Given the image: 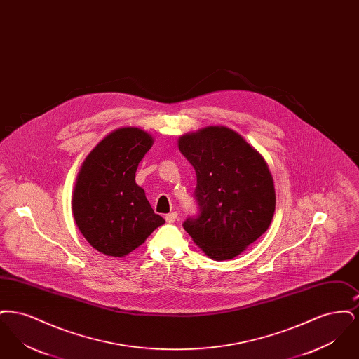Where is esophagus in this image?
<instances>
[{"instance_id":"34e87169","label":"esophagus","mask_w":359,"mask_h":359,"mask_svg":"<svg viewBox=\"0 0 359 359\" xmlns=\"http://www.w3.org/2000/svg\"><path fill=\"white\" fill-rule=\"evenodd\" d=\"M177 219V212H170L168 215H165V221L168 223L176 222Z\"/></svg>"}]
</instances>
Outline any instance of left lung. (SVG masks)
Here are the masks:
<instances>
[{
	"mask_svg": "<svg viewBox=\"0 0 359 359\" xmlns=\"http://www.w3.org/2000/svg\"><path fill=\"white\" fill-rule=\"evenodd\" d=\"M179 149L196 173L198 214L184 230L217 261L238 256L272 222L273 179L264 157L237 132L208 126L179 138Z\"/></svg>",
	"mask_w": 359,
	"mask_h": 359,
	"instance_id": "obj_1",
	"label": "left lung"
}]
</instances>
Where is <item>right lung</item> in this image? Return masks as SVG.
I'll list each match as a JSON object with an SVG mask.
<instances>
[{
	"instance_id": "add662e5",
	"label": "right lung",
	"mask_w": 359,
	"mask_h": 359,
	"mask_svg": "<svg viewBox=\"0 0 359 359\" xmlns=\"http://www.w3.org/2000/svg\"><path fill=\"white\" fill-rule=\"evenodd\" d=\"M152 144L147 132L122 128L103 138L78 173L74 219L88 243L106 256L129 255L165 223L136 184L137 167Z\"/></svg>"
}]
</instances>
